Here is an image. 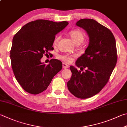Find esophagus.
I'll list each match as a JSON object with an SVG mask.
<instances>
[{"mask_svg": "<svg viewBox=\"0 0 127 127\" xmlns=\"http://www.w3.org/2000/svg\"><path fill=\"white\" fill-rule=\"evenodd\" d=\"M63 68L64 69H66L69 68V65H68L67 64H66L65 63H63Z\"/></svg>", "mask_w": 127, "mask_h": 127, "instance_id": "obj_1", "label": "esophagus"}]
</instances>
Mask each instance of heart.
<instances>
[{"label":"heart","instance_id":"obj_1","mask_svg":"<svg viewBox=\"0 0 127 127\" xmlns=\"http://www.w3.org/2000/svg\"><path fill=\"white\" fill-rule=\"evenodd\" d=\"M70 37L72 40L77 45H79L81 44L84 41L85 39V34L83 32L80 30H73L69 32ZM60 36H57L54 39L53 41V45L56 46L57 45L58 43L59 40ZM74 57V56H68V55H61L58 57V58L61 59V61L65 62L66 63H70L73 61V58Z\"/></svg>","mask_w":127,"mask_h":127}]
</instances>
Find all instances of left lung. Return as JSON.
<instances>
[{"label":"left lung","instance_id":"1","mask_svg":"<svg viewBox=\"0 0 127 127\" xmlns=\"http://www.w3.org/2000/svg\"><path fill=\"white\" fill-rule=\"evenodd\" d=\"M86 31L89 44L75 64L82 72L70 66L71 77L67 83L70 93L86 99L98 94L108 82L117 62L116 39L110 30L92 19H82L76 23Z\"/></svg>","mask_w":127,"mask_h":127}]
</instances>
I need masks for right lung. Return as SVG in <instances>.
Returning a JSON list of instances; mask_svg holds the SVG:
<instances>
[{
  "label": "right lung",
  "instance_id": "obj_1",
  "mask_svg": "<svg viewBox=\"0 0 127 127\" xmlns=\"http://www.w3.org/2000/svg\"><path fill=\"white\" fill-rule=\"evenodd\" d=\"M68 24L65 21L38 19L24 25L14 36L10 52L11 67L16 79L28 93L38 94L44 91L62 70L59 60L52 59L46 65L40 59L54 49L56 35Z\"/></svg>",
  "mask_w": 127,
  "mask_h": 127
}]
</instances>
